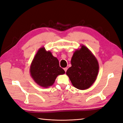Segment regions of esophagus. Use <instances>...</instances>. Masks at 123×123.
<instances>
[{
  "instance_id": "34e87169",
  "label": "esophagus",
  "mask_w": 123,
  "mask_h": 123,
  "mask_svg": "<svg viewBox=\"0 0 123 123\" xmlns=\"http://www.w3.org/2000/svg\"><path fill=\"white\" fill-rule=\"evenodd\" d=\"M63 69H64V70L65 71V72H67V70H68V68H63Z\"/></svg>"
}]
</instances>
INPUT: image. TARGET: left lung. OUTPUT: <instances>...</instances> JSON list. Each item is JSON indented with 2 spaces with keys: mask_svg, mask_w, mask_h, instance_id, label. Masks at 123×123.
Wrapping results in <instances>:
<instances>
[{
  "mask_svg": "<svg viewBox=\"0 0 123 123\" xmlns=\"http://www.w3.org/2000/svg\"><path fill=\"white\" fill-rule=\"evenodd\" d=\"M71 59V66L66 74L72 85L79 90L87 89L95 81L99 65L98 60L91 51L85 45H81Z\"/></svg>",
  "mask_w": 123,
  "mask_h": 123,
  "instance_id": "left-lung-1",
  "label": "left lung"
}]
</instances>
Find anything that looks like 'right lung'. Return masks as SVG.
<instances>
[{
  "instance_id": "obj_1",
  "label": "right lung",
  "mask_w": 123,
  "mask_h": 123,
  "mask_svg": "<svg viewBox=\"0 0 123 123\" xmlns=\"http://www.w3.org/2000/svg\"><path fill=\"white\" fill-rule=\"evenodd\" d=\"M30 75L40 86L48 87L53 84L56 77L64 74V70L60 67L59 60L44 47L40 48L34 57L30 68Z\"/></svg>"
}]
</instances>
